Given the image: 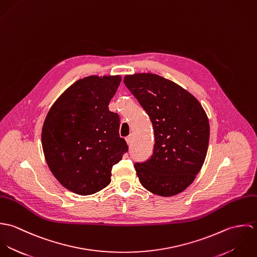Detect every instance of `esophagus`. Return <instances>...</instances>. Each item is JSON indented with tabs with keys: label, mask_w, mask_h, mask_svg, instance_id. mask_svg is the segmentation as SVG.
<instances>
[{
	"label": "esophagus",
	"mask_w": 257,
	"mask_h": 257,
	"mask_svg": "<svg viewBox=\"0 0 257 257\" xmlns=\"http://www.w3.org/2000/svg\"><path fill=\"white\" fill-rule=\"evenodd\" d=\"M125 141H126L127 145H128V146H131V145H132V143H133V136L131 135V136L126 137V138H125Z\"/></svg>",
	"instance_id": "34e87169"
}]
</instances>
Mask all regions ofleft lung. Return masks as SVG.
<instances>
[{
    "label": "left lung",
    "mask_w": 257,
    "mask_h": 257,
    "mask_svg": "<svg viewBox=\"0 0 257 257\" xmlns=\"http://www.w3.org/2000/svg\"><path fill=\"white\" fill-rule=\"evenodd\" d=\"M123 83L147 111L154 131L152 155L134 165L141 183L155 195L181 193L207 155L210 124L205 110L182 87L156 74L126 75Z\"/></svg>",
    "instance_id": "obj_1"
}]
</instances>
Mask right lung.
<instances>
[{"mask_svg":"<svg viewBox=\"0 0 257 257\" xmlns=\"http://www.w3.org/2000/svg\"><path fill=\"white\" fill-rule=\"evenodd\" d=\"M121 78L90 76L70 86L48 111L41 133L47 165L62 186L91 195L110 182L111 168L128 151L119 116L109 110Z\"/></svg>","mask_w":257,"mask_h":257,"instance_id":"add662e5","label":"right lung"}]
</instances>
